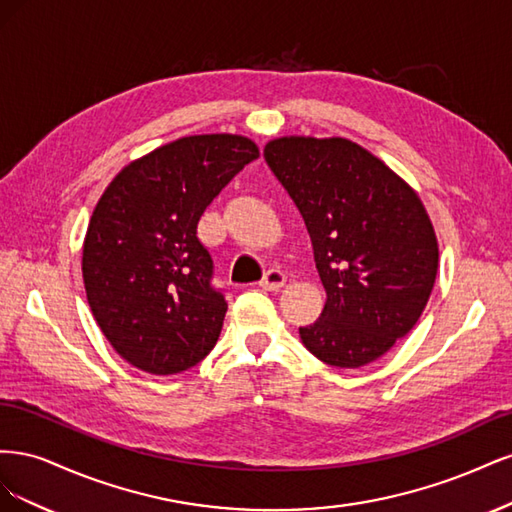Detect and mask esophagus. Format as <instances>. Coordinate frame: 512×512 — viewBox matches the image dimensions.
<instances>
[{
    "mask_svg": "<svg viewBox=\"0 0 512 512\" xmlns=\"http://www.w3.org/2000/svg\"><path fill=\"white\" fill-rule=\"evenodd\" d=\"M286 284V275L280 269H269L260 280V286L265 290H280Z\"/></svg>",
    "mask_w": 512,
    "mask_h": 512,
    "instance_id": "34e87169",
    "label": "esophagus"
}]
</instances>
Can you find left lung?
Returning a JSON list of instances; mask_svg holds the SVG:
<instances>
[{"mask_svg": "<svg viewBox=\"0 0 512 512\" xmlns=\"http://www.w3.org/2000/svg\"><path fill=\"white\" fill-rule=\"evenodd\" d=\"M265 160L314 245L327 290L305 348L333 367H363L410 333L438 273V241L421 198L348 138L284 136Z\"/></svg>", "mask_w": 512, "mask_h": 512, "instance_id": "8db88e82", "label": "left lung"}]
</instances>
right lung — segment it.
Returning <instances> with one entry per match:
<instances>
[{"instance_id": "1", "label": "right lung", "mask_w": 512, "mask_h": 512, "mask_svg": "<svg viewBox=\"0 0 512 512\" xmlns=\"http://www.w3.org/2000/svg\"><path fill=\"white\" fill-rule=\"evenodd\" d=\"M258 156L245 136H185L128 164L104 190L83 243V282L98 327L130 365L179 374L218 342L228 303L196 228Z\"/></svg>"}]
</instances>
